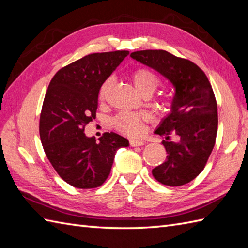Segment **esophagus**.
<instances>
[{"label":"esophagus","mask_w":248,"mask_h":248,"mask_svg":"<svg viewBox=\"0 0 248 248\" xmlns=\"http://www.w3.org/2000/svg\"><path fill=\"white\" fill-rule=\"evenodd\" d=\"M129 144H130V146H133V147L142 146V145H144V141L140 140V139H130Z\"/></svg>","instance_id":"obj_1"}]
</instances>
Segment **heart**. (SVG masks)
<instances>
[{
	"label": "heart",
	"mask_w": 248,
	"mask_h": 248,
	"mask_svg": "<svg viewBox=\"0 0 248 248\" xmlns=\"http://www.w3.org/2000/svg\"><path fill=\"white\" fill-rule=\"evenodd\" d=\"M130 79L136 89L142 94L153 93L160 84V78L156 72L147 67H137L131 70ZM112 85V78H107L102 82L98 89V97L104 100L110 91ZM147 120V115L143 112L123 110L115 114L112 119V126L120 133L127 136H138L142 131V123Z\"/></svg>",
	"instance_id": "heart-1"
}]
</instances>
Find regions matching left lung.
<instances>
[{"label":"left lung","instance_id":"left-lung-1","mask_svg":"<svg viewBox=\"0 0 248 248\" xmlns=\"http://www.w3.org/2000/svg\"><path fill=\"white\" fill-rule=\"evenodd\" d=\"M130 56L158 71L175 87L172 112L155 131L164 137L161 143L168 156L153 169V176L170 186L188 184L201 174L216 144L217 104L210 81L191 60L163 49H143ZM172 135L176 141L170 140Z\"/></svg>","mask_w":248,"mask_h":248}]
</instances>
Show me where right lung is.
<instances>
[{"label": "right lung", "mask_w": 248, "mask_h": 248, "mask_svg": "<svg viewBox=\"0 0 248 248\" xmlns=\"http://www.w3.org/2000/svg\"><path fill=\"white\" fill-rule=\"evenodd\" d=\"M128 54H89L60 69L48 85L40 113L41 143L57 174L75 188L102 186L115 152L128 146L127 139L114 133H104L100 142L84 134L96 117L100 86Z\"/></svg>", "instance_id": "obj_1"}]
</instances>
